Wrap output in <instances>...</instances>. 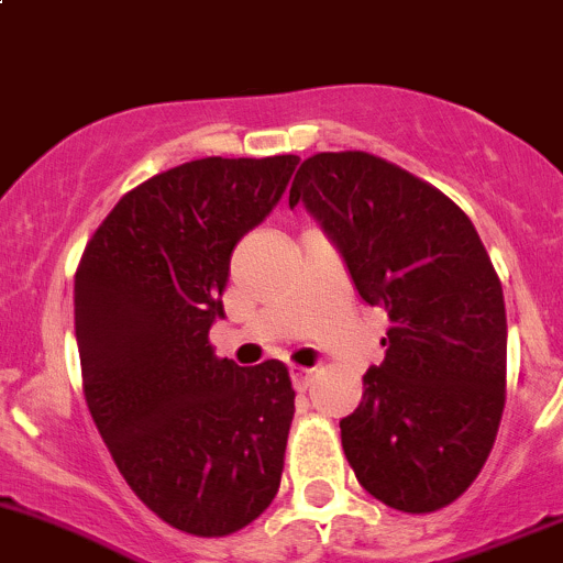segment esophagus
Here are the masks:
<instances>
[{"instance_id":"obj_1","label":"esophagus","mask_w":563,"mask_h":563,"mask_svg":"<svg viewBox=\"0 0 563 563\" xmlns=\"http://www.w3.org/2000/svg\"><path fill=\"white\" fill-rule=\"evenodd\" d=\"M289 376H292V385H295V390H298V393H303L306 387L311 385V368L292 366V368H289Z\"/></svg>"}]
</instances>
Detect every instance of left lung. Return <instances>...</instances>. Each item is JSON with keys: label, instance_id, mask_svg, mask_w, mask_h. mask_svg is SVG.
Segmentation results:
<instances>
[{"label": "left lung", "instance_id": "left-lung-1", "mask_svg": "<svg viewBox=\"0 0 563 563\" xmlns=\"http://www.w3.org/2000/svg\"><path fill=\"white\" fill-rule=\"evenodd\" d=\"M303 202L355 289L385 309V361L341 420L357 483L401 512H437L477 479L507 390V311L472 219L422 178L366 152L303 159Z\"/></svg>", "mask_w": 563, "mask_h": 563}]
</instances>
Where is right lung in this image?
Masks as SVG:
<instances>
[{"label": "right lung", "mask_w": 563, "mask_h": 563, "mask_svg": "<svg viewBox=\"0 0 563 563\" xmlns=\"http://www.w3.org/2000/svg\"><path fill=\"white\" fill-rule=\"evenodd\" d=\"M295 154L184 162L115 202L75 271L84 396L121 477L167 526L228 537L282 483L295 390L282 361L213 355L233 249L292 178Z\"/></svg>", "instance_id": "1"}]
</instances>
